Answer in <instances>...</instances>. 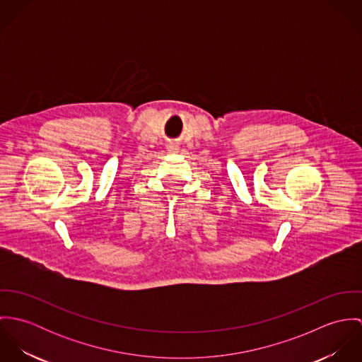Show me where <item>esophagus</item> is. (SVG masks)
I'll return each mask as SVG.
<instances>
[{"mask_svg":"<svg viewBox=\"0 0 362 362\" xmlns=\"http://www.w3.org/2000/svg\"><path fill=\"white\" fill-rule=\"evenodd\" d=\"M167 149H168L170 153H177V152H178V145H177V144H170V145L167 146Z\"/></svg>","mask_w":362,"mask_h":362,"instance_id":"34e87169","label":"esophagus"}]
</instances>
